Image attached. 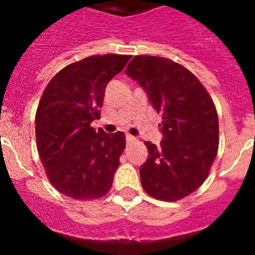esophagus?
<instances>
[{"label": "esophagus", "instance_id": "1", "mask_svg": "<svg viewBox=\"0 0 255 255\" xmlns=\"http://www.w3.org/2000/svg\"><path fill=\"white\" fill-rule=\"evenodd\" d=\"M126 140H128L130 143V141H135V140H136V138H135V136H132V135L128 134V135H126Z\"/></svg>", "mask_w": 255, "mask_h": 255}]
</instances>
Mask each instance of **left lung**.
I'll return each mask as SVG.
<instances>
[{
  "instance_id": "obj_1",
  "label": "left lung",
  "mask_w": 255,
  "mask_h": 255,
  "mask_svg": "<svg viewBox=\"0 0 255 255\" xmlns=\"http://www.w3.org/2000/svg\"><path fill=\"white\" fill-rule=\"evenodd\" d=\"M125 74L138 83L161 114L159 145L145 141L141 186L159 200L182 199L209 173L218 149V116L206 88L186 67L168 58L135 56Z\"/></svg>"
}]
</instances>
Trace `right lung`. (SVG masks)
<instances>
[{"mask_svg":"<svg viewBox=\"0 0 255 255\" xmlns=\"http://www.w3.org/2000/svg\"><path fill=\"white\" fill-rule=\"evenodd\" d=\"M131 56H89L67 65L44 89L35 114L39 157L51 184L74 199H96L108 193L125 149V134L96 131L92 121L108 82Z\"/></svg>","mask_w":255,"mask_h":255,"instance_id":"1","label":"right lung"}]
</instances>
